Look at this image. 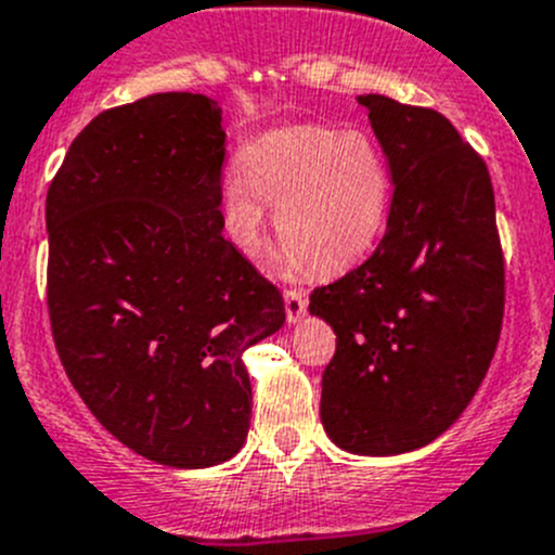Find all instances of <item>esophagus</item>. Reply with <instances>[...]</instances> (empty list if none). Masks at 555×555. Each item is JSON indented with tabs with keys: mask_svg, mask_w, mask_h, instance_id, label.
I'll use <instances>...</instances> for the list:
<instances>
[{
	"mask_svg": "<svg viewBox=\"0 0 555 555\" xmlns=\"http://www.w3.org/2000/svg\"><path fill=\"white\" fill-rule=\"evenodd\" d=\"M306 306H309V300H306L304 293H298V289H287L284 293V311H287L289 324H298L306 317Z\"/></svg>",
	"mask_w": 555,
	"mask_h": 555,
	"instance_id": "esophagus-1",
	"label": "esophagus"
}]
</instances>
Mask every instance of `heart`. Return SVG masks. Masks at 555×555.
Returning a JSON list of instances; mask_svg holds the SVG:
<instances>
[{
	"instance_id": "b5f03b06",
	"label": "heart",
	"mask_w": 555,
	"mask_h": 555,
	"mask_svg": "<svg viewBox=\"0 0 555 555\" xmlns=\"http://www.w3.org/2000/svg\"><path fill=\"white\" fill-rule=\"evenodd\" d=\"M266 204L276 206L284 236L273 255L282 276L309 266L349 271L371 255L389 217V164L360 131L276 128L246 144L244 166L222 177V220L244 255H255L266 238Z\"/></svg>"
}]
</instances>
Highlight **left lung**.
<instances>
[{"label":"left lung","instance_id":"1","mask_svg":"<svg viewBox=\"0 0 555 555\" xmlns=\"http://www.w3.org/2000/svg\"><path fill=\"white\" fill-rule=\"evenodd\" d=\"M357 102L395 195L376 251L311 295L309 311L338 335L319 416L338 449L397 456L440 438L486 378L505 262L489 169L456 128L382 93Z\"/></svg>","mask_w":555,"mask_h":555}]
</instances>
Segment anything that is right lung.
Returning <instances> with one entry per match:
<instances>
[{
  "mask_svg": "<svg viewBox=\"0 0 555 555\" xmlns=\"http://www.w3.org/2000/svg\"><path fill=\"white\" fill-rule=\"evenodd\" d=\"M222 109L153 93L93 117L50 182L48 309L61 365L106 433L166 467L236 456L244 351L282 295L222 236Z\"/></svg>",
  "mask_w": 555,
  "mask_h": 555,
  "instance_id": "1",
  "label": "right lung"
}]
</instances>
